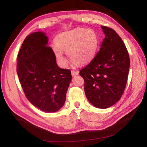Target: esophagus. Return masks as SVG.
Listing matches in <instances>:
<instances>
[{
	"label": "esophagus",
	"instance_id": "esophagus-1",
	"mask_svg": "<svg viewBox=\"0 0 147 147\" xmlns=\"http://www.w3.org/2000/svg\"><path fill=\"white\" fill-rule=\"evenodd\" d=\"M71 74H72V76H76L77 74H79V71H75V70H72L71 71Z\"/></svg>",
	"mask_w": 147,
	"mask_h": 147
}]
</instances>
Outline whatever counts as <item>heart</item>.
Wrapping results in <instances>:
<instances>
[{
	"label": "heart",
	"instance_id": "obj_1",
	"mask_svg": "<svg viewBox=\"0 0 147 147\" xmlns=\"http://www.w3.org/2000/svg\"><path fill=\"white\" fill-rule=\"evenodd\" d=\"M54 54L59 66L66 65V59L62 52L66 53L74 63L82 65L91 61L96 54L100 38L93 28H77L59 34L55 38Z\"/></svg>",
	"mask_w": 147,
	"mask_h": 147
}]
</instances>
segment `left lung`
<instances>
[{"instance_id":"left-lung-1","label":"left lung","mask_w":147,"mask_h":147,"mask_svg":"<svg viewBox=\"0 0 147 147\" xmlns=\"http://www.w3.org/2000/svg\"><path fill=\"white\" fill-rule=\"evenodd\" d=\"M105 34L95 57L80 71L89 102L106 109L120 100L127 82L130 58L126 47L114 30L101 26Z\"/></svg>"}]
</instances>
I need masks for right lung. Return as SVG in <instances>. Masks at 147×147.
<instances>
[{
	"mask_svg": "<svg viewBox=\"0 0 147 147\" xmlns=\"http://www.w3.org/2000/svg\"><path fill=\"white\" fill-rule=\"evenodd\" d=\"M45 34L26 36L17 55V73L27 99L45 112H55L63 106L72 76L59 68Z\"/></svg>",
	"mask_w": 147,
	"mask_h": 147,
	"instance_id": "1",
	"label": "right lung"
}]
</instances>
